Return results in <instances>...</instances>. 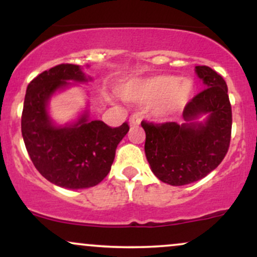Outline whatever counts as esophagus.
<instances>
[{"label":"esophagus","mask_w":257,"mask_h":257,"mask_svg":"<svg viewBox=\"0 0 257 257\" xmlns=\"http://www.w3.org/2000/svg\"><path fill=\"white\" fill-rule=\"evenodd\" d=\"M140 122H141V118L138 113L132 114L131 118H129V124L131 125H139L140 124Z\"/></svg>","instance_id":"1"}]
</instances>
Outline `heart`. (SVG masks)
Masks as SVG:
<instances>
[{"mask_svg":"<svg viewBox=\"0 0 257 257\" xmlns=\"http://www.w3.org/2000/svg\"><path fill=\"white\" fill-rule=\"evenodd\" d=\"M192 90L193 84L190 79L159 75L128 82L120 94L125 100L137 104H158L157 113L166 116L181 110L190 100Z\"/></svg>","mask_w":257,"mask_h":257,"instance_id":"1","label":"heart"}]
</instances>
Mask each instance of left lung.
<instances>
[{
    "label": "left lung",
    "mask_w": 257,
    "mask_h": 257,
    "mask_svg": "<svg viewBox=\"0 0 257 257\" xmlns=\"http://www.w3.org/2000/svg\"><path fill=\"white\" fill-rule=\"evenodd\" d=\"M204 89L186 104L184 124L143 120L145 153L153 174L172 186L198 181L222 162L232 132V108L222 76L209 66H196ZM208 113L204 123L194 122Z\"/></svg>",
    "instance_id": "8db88e82"
}]
</instances>
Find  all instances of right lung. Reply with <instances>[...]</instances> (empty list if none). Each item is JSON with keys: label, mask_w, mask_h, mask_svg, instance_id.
<instances>
[{"label": "right lung", "mask_w": 257, "mask_h": 257, "mask_svg": "<svg viewBox=\"0 0 257 257\" xmlns=\"http://www.w3.org/2000/svg\"><path fill=\"white\" fill-rule=\"evenodd\" d=\"M67 81L87 82L78 65L60 64L43 71L29 83L22 114V134L32 163L52 184L79 190L98 185L113 163L116 149L129 131L124 122L117 128L83 114L77 123L55 126L47 102Z\"/></svg>", "instance_id": "1"}]
</instances>
